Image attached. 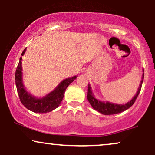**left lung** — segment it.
Listing matches in <instances>:
<instances>
[{"label":"left lung","instance_id":"1","mask_svg":"<svg viewBox=\"0 0 155 155\" xmlns=\"http://www.w3.org/2000/svg\"><path fill=\"white\" fill-rule=\"evenodd\" d=\"M143 75L144 74L143 73V75H142L141 80H140V83L138 87V91L136 92V95H134V97L131 99L129 102L126 103L125 104H114V103L108 102V101H101L98 99H97L94 96L93 93H92V90L91 88V86L89 84H88V92H87V100L90 102V105L92 106V107L95 110L97 111L99 113H101L102 114L104 115H111V114H116L121 113V112L124 111L125 110L128 109L129 108H130L133 106V104L136 101V99L138 97V94L140 91V89H141L142 83L143 81Z\"/></svg>","mask_w":155,"mask_h":155}]
</instances>
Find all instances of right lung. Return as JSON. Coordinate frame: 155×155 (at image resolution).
I'll use <instances>...</instances> for the list:
<instances>
[{
    "label": "right lung",
    "instance_id": "obj_1",
    "mask_svg": "<svg viewBox=\"0 0 155 155\" xmlns=\"http://www.w3.org/2000/svg\"><path fill=\"white\" fill-rule=\"evenodd\" d=\"M26 48L22 51V56L25 54ZM77 76H74L71 78H68L63 80L54 90L48 93L42 97H36L27 91L25 87L22 80V57L19 58L15 73V83L17 86V92L21 103L25 108L35 113H47L50 112L60 106L63 101L64 94L68 85L76 79Z\"/></svg>",
    "mask_w": 155,
    "mask_h": 155
}]
</instances>
